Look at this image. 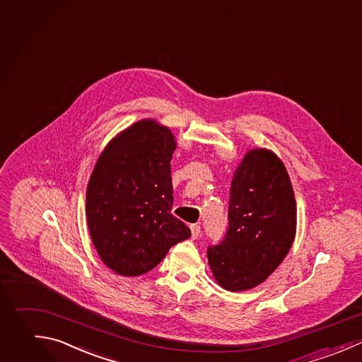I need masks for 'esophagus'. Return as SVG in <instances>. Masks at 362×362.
Here are the masks:
<instances>
[{
  "mask_svg": "<svg viewBox=\"0 0 362 362\" xmlns=\"http://www.w3.org/2000/svg\"><path fill=\"white\" fill-rule=\"evenodd\" d=\"M191 233H192V238L197 239V238L201 235V226L197 225V223L191 225Z\"/></svg>",
  "mask_w": 362,
  "mask_h": 362,
  "instance_id": "1",
  "label": "esophagus"
}]
</instances>
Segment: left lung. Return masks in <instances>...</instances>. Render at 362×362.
I'll use <instances>...</instances> for the list:
<instances>
[{"label": "left lung", "mask_w": 362, "mask_h": 362, "mask_svg": "<svg viewBox=\"0 0 362 362\" xmlns=\"http://www.w3.org/2000/svg\"><path fill=\"white\" fill-rule=\"evenodd\" d=\"M228 219L222 242L208 247V262L223 288L249 290L276 270L296 236L293 187L270 150H250L236 168Z\"/></svg>", "instance_id": "8db88e82"}]
</instances>
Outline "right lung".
<instances>
[{
    "label": "right lung",
    "mask_w": 362,
    "mask_h": 362,
    "mask_svg": "<svg viewBox=\"0 0 362 362\" xmlns=\"http://www.w3.org/2000/svg\"><path fill=\"white\" fill-rule=\"evenodd\" d=\"M175 139L156 120H141L100 154L86 191L88 226L103 263L122 276L154 269L171 246L191 236L171 214Z\"/></svg>",
    "instance_id": "1"
}]
</instances>
